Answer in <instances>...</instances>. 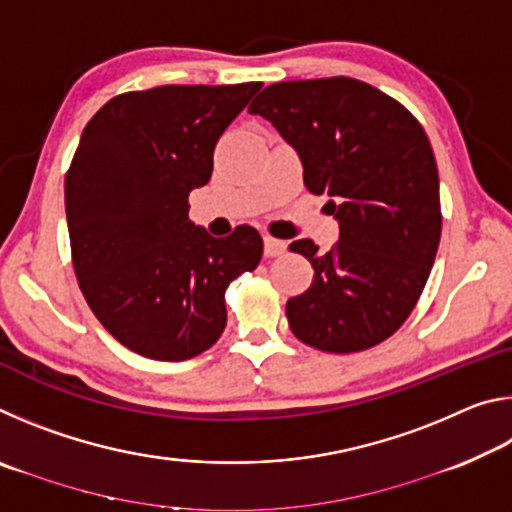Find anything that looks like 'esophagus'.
<instances>
[{
  "label": "esophagus",
  "mask_w": 512,
  "mask_h": 512,
  "mask_svg": "<svg viewBox=\"0 0 512 512\" xmlns=\"http://www.w3.org/2000/svg\"><path fill=\"white\" fill-rule=\"evenodd\" d=\"M284 250H287V244H284V241L273 239V237H264V255L266 257L284 255Z\"/></svg>",
  "instance_id": "34e87169"
}]
</instances>
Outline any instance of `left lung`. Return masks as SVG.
Here are the masks:
<instances>
[{"label": "left lung", "mask_w": 512, "mask_h": 512, "mask_svg": "<svg viewBox=\"0 0 512 512\" xmlns=\"http://www.w3.org/2000/svg\"><path fill=\"white\" fill-rule=\"evenodd\" d=\"M298 153L309 192L327 194L339 244L293 253L314 266L311 287L287 302L291 332L323 352L368 350L400 329L436 259L438 167L427 133L372 85L332 79L273 83L250 103Z\"/></svg>", "instance_id": "obj_1"}]
</instances>
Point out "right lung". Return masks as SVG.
I'll use <instances>...</instances> for the list:
<instances>
[{
  "label": "right lung",
  "instance_id": "1",
  "mask_svg": "<svg viewBox=\"0 0 512 512\" xmlns=\"http://www.w3.org/2000/svg\"><path fill=\"white\" fill-rule=\"evenodd\" d=\"M262 83L162 85L110 99L81 135L65 176L79 287L101 325L142 357L185 361L219 341L225 289L262 259V237L189 221L214 146Z\"/></svg>",
  "mask_w": 512,
  "mask_h": 512
}]
</instances>
